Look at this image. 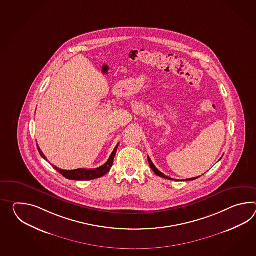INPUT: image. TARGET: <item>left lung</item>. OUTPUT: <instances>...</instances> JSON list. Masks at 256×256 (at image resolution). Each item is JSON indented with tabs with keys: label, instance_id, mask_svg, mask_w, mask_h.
<instances>
[{
	"label": "left lung",
	"instance_id": "obj_1",
	"mask_svg": "<svg viewBox=\"0 0 256 256\" xmlns=\"http://www.w3.org/2000/svg\"><path fill=\"white\" fill-rule=\"evenodd\" d=\"M148 164H150V168L152 169V170H154V172H155V174L156 176H158L160 177H162V178H165V179H168V180H176V179H172V178H170V177L169 176H164L162 172H160L156 167H155V165L152 164V160L150 159V157L148 156ZM199 177V176H198ZM198 177H194V178H190V179H186L184 181H193V180H196V179H198Z\"/></svg>",
	"mask_w": 256,
	"mask_h": 256
}]
</instances>
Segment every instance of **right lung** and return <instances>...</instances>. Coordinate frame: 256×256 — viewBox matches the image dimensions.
I'll use <instances>...</instances> for the list:
<instances>
[{"instance_id":"right-lung-1","label":"right lung","mask_w":256,"mask_h":256,"mask_svg":"<svg viewBox=\"0 0 256 256\" xmlns=\"http://www.w3.org/2000/svg\"><path fill=\"white\" fill-rule=\"evenodd\" d=\"M36 147L38 150L41 157L46 160H48L46 158L44 154L41 152L40 146L36 144ZM118 148V144L116 146L113 152L111 154V156L109 157L108 162L100 166L99 168L96 169H76V170H62V169H58L56 166L52 165L53 168L55 170H57L60 174H62L63 176L70 180H76V181H88V180H92V179H96V178H100V177L104 176V174H106L109 170L111 169L112 165H113V162H114V156L116 154V150Z\"/></svg>"}]
</instances>
